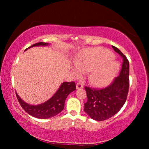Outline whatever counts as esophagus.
Masks as SVG:
<instances>
[{
  "label": "esophagus",
  "mask_w": 149,
  "mask_h": 149,
  "mask_svg": "<svg viewBox=\"0 0 149 149\" xmlns=\"http://www.w3.org/2000/svg\"><path fill=\"white\" fill-rule=\"evenodd\" d=\"M83 85L82 83H77V84L76 85L77 89H79L83 88Z\"/></svg>",
  "instance_id": "obj_1"
}]
</instances>
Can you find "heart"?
Masks as SVG:
<instances>
[{"mask_svg":"<svg viewBox=\"0 0 149 149\" xmlns=\"http://www.w3.org/2000/svg\"><path fill=\"white\" fill-rule=\"evenodd\" d=\"M78 68L74 69L75 74L79 71H88V79L95 86H104L114 79L119 71V64L111 52L103 48H93L85 51L76 62Z\"/></svg>","mask_w":149,"mask_h":149,"instance_id":"obj_1","label":"heart"}]
</instances>
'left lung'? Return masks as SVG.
Listing matches in <instances>:
<instances>
[{
	"label": "left lung",
	"mask_w": 149,
	"mask_h": 149,
	"mask_svg": "<svg viewBox=\"0 0 149 149\" xmlns=\"http://www.w3.org/2000/svg\"><path fill=\"white\" fill-rule=\"evenodd\" d=\"M113 49L123 58L119 75L111 85L102 89L85 87L87 101L84 111L95 121H104L117 114L123 107L127 97L130 86V65L126 56L115 46Z\"/></svg>",
	"instance_id": "obj_1"
}]
</instances>
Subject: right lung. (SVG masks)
<instances>
[{
	"label": "right lung",
	"instance_id": "right-lung-1",
	"mask_svg": "<svg viewBox=\"0 0 149 149\" xmlns=\"http://www.w3.org/2000/svg\"><path fill=\"white\" fill-rule=\"evenodd\" d=\"M48 45L46 42H40L32 45L28 48L34 46H47ZM28 48L26 49H28ZM75 89H76V85L73 81L62 83L58 91L49 100L38 105H30L25 102L20 98L17 93H16V96L21 107L30 115L38 119H48L54 117L63 111L64 108L65 100L67 96L69 93L72 92Z\"/></svg>",
	"mask_w": 149,
	"mask_h": 149
}]
</instances>
